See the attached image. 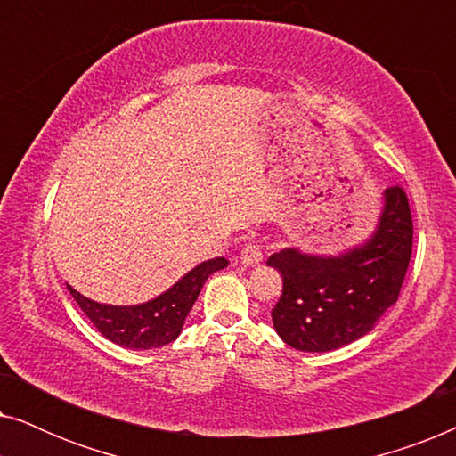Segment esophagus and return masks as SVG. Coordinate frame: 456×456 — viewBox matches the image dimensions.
I'll return each instance as SVG.
<instances>
[{"label": "esophagus", "mask_w": 456, "mask_h": 456, "mask_svg": "<svg viewBox=\"0 0 456 456\" xmlns=\"http://www.w3.org/2000/svg\"><path fill=\"white\" fill-rule=\"evenodd\" d=\"M261 259H264V251H261L259 242H255V240L247 242L245 248H242V253H240L242 265H247V267L257 265V264H261Z\"/></svg>", "instance_id": "1"}]
</instances>
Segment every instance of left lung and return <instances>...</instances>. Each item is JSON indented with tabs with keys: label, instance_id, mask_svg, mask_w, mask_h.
Segmentation results:
<instances>
[{
	"label": "left lung",
	"instance_id": "obj_1",
	"mask_svg": "<svg viewBox=\"0 0 456 456\" xmlns=\"http://www.w3.org/2000/svg\"><path fill=\"white\" fill-rule=\"evenodd\" d=\"M413 251V220L401 186L384 191L371 239L338 257L284 248L267 259L282 273L273 328L297 351L326 353L359 340L396 303Z\"/></svg>",
	"mask_w": 456,
	"mask_h": 456
}]
</instances>
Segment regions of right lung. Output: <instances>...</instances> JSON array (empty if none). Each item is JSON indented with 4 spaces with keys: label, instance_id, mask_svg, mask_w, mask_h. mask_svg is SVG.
Masks as SVG:
<instances>
[{
    "label": "right lung",
    "instance_id": "right-lung-1",
    "mask_svg": "<svg viewBox=\"0 0 456 456\" xmlns=\"http://www.w3.org/2000/svg\"><path fill=\"white\" fill-rule=\"evenodd\" d=\"M226 265L228 261L224 257L203 261L180 278L172 289H167L164 295L149 303L130 305V307L95 303L74 290L72 286H68V290L105 338L114 345L141 351V348H158L176 340L205 280Z\"/></svg>",
    "mask_w": 456,
    "mask_h": 456
}]
</instances>
